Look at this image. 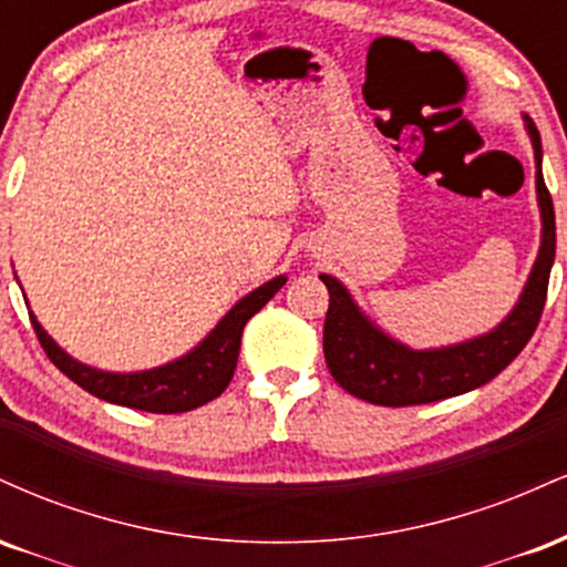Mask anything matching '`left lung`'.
<instances>
[{
    "mask_svg": "<svg viewBox=\"0 0 567 567\" xmlns=\"http://www.w3.org/2000/svg\"><path fill=\"white\" fill-rule=\"evenodd\" d=\"M523 122L533 146V159H536L542 247H538L536 264L517 303L496 328L483 336L451 343V347L410 349L408 343L396 341L381 324L370 320L341 279L320 275L330 292L322 333L324 362L349 394L386 408L447 400V396L472 392L496 379L530 341L533 330L542 320L549 271L555 264V205L546 192L542 173V135L528 114H523Z\"/></svg>",
    "mask_w": 567,
    "mask_h": 567,
    "instance_id": "1",
    "label": "left lung"
}]
</instances>
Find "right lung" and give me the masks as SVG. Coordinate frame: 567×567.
Masks as SVG:
<instances>
[{
	"label": "right lung",
	"instance_id": "obj_1",
	"mask_svg": "<svg viewBox=\"0 0 567 567\" xmlns=\"http://www.w3.org/2000/svg\"><path fill=\"white\" fill-rule=\"evenodd\" d=\"M18 279V277H16ZM288 282V277L279 275L261 288L250 290L245 298L220 317L216 328L210 330L202 341L178 360L165 362L159 368L133 370V373H112L84 362L74 360L66 349H61L42 328L31 311V324H34L39 343L48 351L53 365L66 373L76 386L84 392L95 394L97 400L114 402L133 410H146V413H186L216 396L229 386L234 368H237L239 343H243V330L247 320L256 311H261L266 303L275 298V292Z\"/></svg>",
	"mask_w": 567,
	"mask_h": 567
}]
</instances>
